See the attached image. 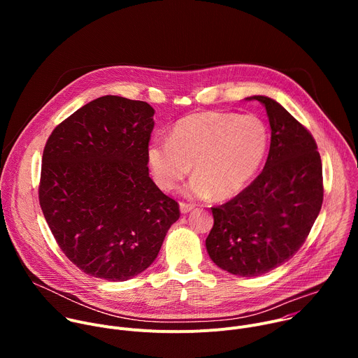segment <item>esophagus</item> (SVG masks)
Listing matches in <instances>:
<instances>
[{
  "label": "esophagus",
  "instance_id": "1",
  "mask_svg": "<svg viewBox=\"0 0 358 358\" xmlns=\"http://www.w3.org/2000/svg\"><path fill=\"white\" fill-rule=\"evenodd\" d=\"M192 210H194V206H191V203L180 202V211H181V214H188Z\"/></svg>",
  "mask_w": 358,
  "mask_h": 358
}]
</instances>
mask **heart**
Listing matches in <instances>:
<instances>
[{
	"label": "heart",
	"instance_id": "heart-1",
	"mask_svg": "<svg viewBox=\"0 0 358 358\" xmlns=\"http://www.w3.org/2000/svg\"><path fill=\"white\" fill-rule=\"evenodd\" d=\"M271 133L257 115L201 112L178 120L170 138H156L147 147V160L156 182L174 189L191 171L185 187L191 198L213 195L229 199L239 194L261 169Z\"/></svg>",
	"mask_w": 358,
	"mask_h": 358
}]
</instances>
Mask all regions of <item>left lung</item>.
Listing matches in <instances>:
<instances>
[{"label":"left lung","mask_w":358,"mask_h":358,"mask_svg":"<svg viewBox=\"0 0 358 358\" xmlns=\"http://www.w3.org/2000/svg\"><path fill=\"white\" fill-rule=\"evenodd\" d=\"M265 106L272 130L265 169L235 198L214 207L206 241L213 262L245 278L289 261L308 238L323 203L317 144L276 100L252 96Z\"/></svg>","instance_id":"8db88e82"}]
</instances>
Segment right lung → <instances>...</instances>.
I'll return each instance as SVG.
<instances>
[{
  "instance_id": "1",
  "label": "right lung",
  "mask_w": 358,
  "mask_h": 358,
  "mask_svg": "<svg viewBox=\"0 0 358 358\" xmlns=\"http://www.w3.org/2000/svg\"><path fill=\"white\" fill-rule=\"evenodd\" d=\"M155 109L101 96L55 127L42 156L39 203L66 258L86 275L123 282L160 252L178 203L148 176Z\"/></svg>"
}]
</instances>
